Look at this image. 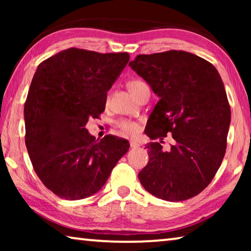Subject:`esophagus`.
I'll use <instances>...</instances> for the list:
<instances>
[{"mask_svg": "<svg viewBox=\"0 0 251 251\" xmlns=\"http://www.w3.org/2000/svg\"><path fill=\"white\" fill-rule=\"evenodd\" d=\"M129 146L131 148H135V147H138L139 144L136 142V141H134V139H130V141H129Z\"/></svg>", "mask_w": 251, "mask_h": 251, "instance_id": "1", "label": "esophagus"}]
</instances>
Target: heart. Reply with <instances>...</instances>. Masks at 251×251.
I'll list each match as a JSON object with an SVG mask.
<instances>
[{"label": "heart", "instance_id": "obj_1", "mask_svg": "<svg viewBox=\"0 0 251 251\" xmlns=\"http://www.w3.org/2000/svg\"><path fill=\"white\" fill-rule=\"evenodd\" d=\"M127 87H128L129 92L135 97H137L139 93L145 90V88H148L147 84L145 82H143L142 79L129 80V82L127 83ZM116 127L122 135H126V136L135 135L139 129V126L137 123L134 121L127 120V118H121V120H118L116 122Z\"/></svg>", "mask_w": 251, "mask_h": 251}]
</instances>
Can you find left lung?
<instances>
[{
    "label": "left lung",
    "instance_id": "obj_1",
    "mask_svg": "<svg viewBox=\"0 0 251 251\" xmlns=\"http://www.w3.org/2000/svg\"><path fill=\"white\" fill-rule=\"evenodd\" d=\"M129 66L159 96L145 134L150 160L138 174L148 193L167 201L197 196L226 152L230 106L222 77L206 59L185 50L139 54ZM171 134L168 151L160 144Z\"/></svg>",
    "mask_w": 251,
    "mask_h": 251
}]
</instances>
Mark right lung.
<instances>
[{
  "label": "right lung",
  "instance_id": "add662e5",
  "mask_svg": "<svg viewBox=\"0 0 251 251\" xmlns=\"http://www.w3.org/2000/svg\"><path fill=\"white\" fill-rule=\"evenodd\" d=\"M129 54L71 48L37 66L24 105L25 144L46 188L67 201L86 198L105 185L129 148L126 139L88 134V118L105 109L107 91Z\"/></svg>",
  "mask_w": 251,
  "mask_h": 251
}]
</instances>
